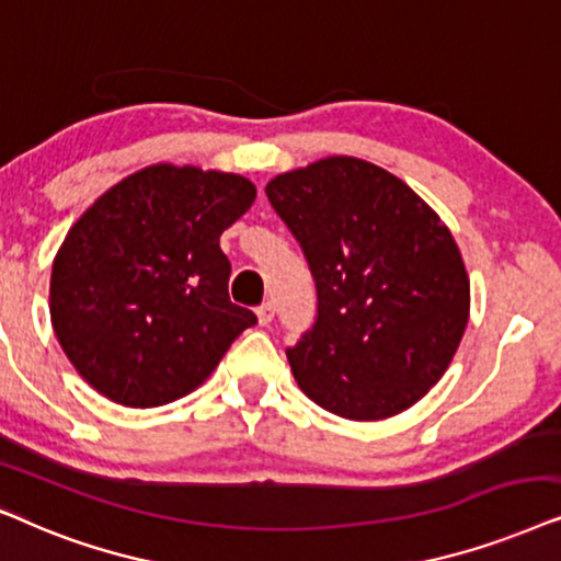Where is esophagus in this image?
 <instances>
[{
    "label": "esophagus",
    "instance_id": "esophagus-1",
    "mask_svg": "<svg viewBox=\"0 0 561 561\" xmlns=\"http://www.w3.org/2000/svg\"><path fill=\"white\" fill-rule=\"evenodd\" d=\"M256 318H259V325H268L274 320V305L272 302H264L256 308Z\"/></svg>",
    "mask_w": 561,
    "mask_h": 561
}]
</instances>
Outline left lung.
<instances>
[{
    "instance_id": "8db88e82",
    "label": "left lung",
    "mask_w": 561,
    "mask_h": 561,
    "mask_svg": "<svg viewBox=\"0 0 561 561\" xmlns=\"http://www.w3.org/2000/svg\"><path fill=\"white\" fill-rule=\"evenodd\" d=\"M266 197L318 289L316 325L287 348L300 390L348 421L415 405L469 320L467 266L446 222L402 179L354 156L285 171Z\"/></svg>"
}]
</instances>
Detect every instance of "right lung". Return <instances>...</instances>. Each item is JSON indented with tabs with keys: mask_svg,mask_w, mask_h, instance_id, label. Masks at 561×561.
I'll return each instance as SVG.
<instances>
[{
	"mask_svg": "<svg viewBox=\"0 0 561 561\" xmlns=\"http://www.w3.org/2000/svg\"><path fill=\"white\" fill-rule=\"evenodd\" d=\"M256 199L251 179L153 163L100 194L50 272V323L89 387L125 408L197 390L256 323L228 297L222 230Z\"/></svg>",
	"mask_w": 561,
	"mask_h": 561,
	"instance_id": "obj_1",
	"label": "right lung"
}]
</instances>
